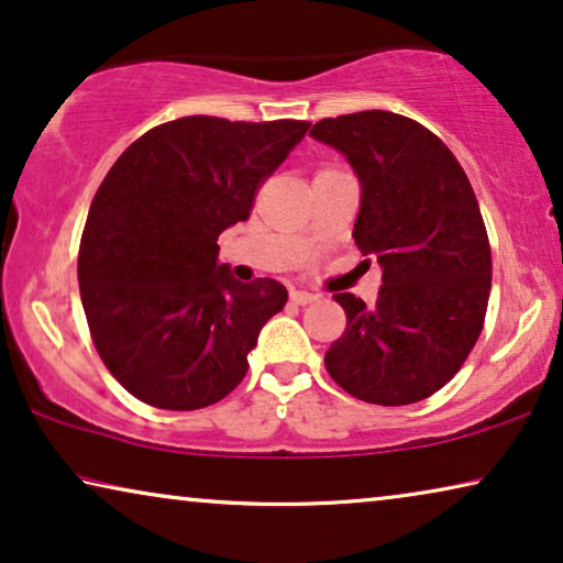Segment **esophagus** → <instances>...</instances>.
I'll return each mask as SVG.
<instances>
[{"instance_id":"obj_1","label":"esophagus","mask_w":563,"mask_h":563,"mask_svg":"<svg viewBox=\"0 0 563 563\" xmlns=\"http://www.w3.org/2000/svg\"><path fill=\"white\" fill-rule=\"evenodd\" d=\"M289 299L295 305H310V302H314V299H318V295H312V291H305V289H291Z\"/></svg>"}]
</instances>
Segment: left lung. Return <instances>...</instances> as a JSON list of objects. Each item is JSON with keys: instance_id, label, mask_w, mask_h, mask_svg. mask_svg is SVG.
I'll use <instances>...</instances> for the list:
<instances>
[{"instance_id": "left-lung-1", "label": "left lung", "mask_w": 563, "mask_h": 563, "mask_svg": "<svg viewBox=\"0 0 563 563\" xmlns=\"http://www.w3.org/2000/svg\"><path fill=\"white\" fill-rule=\"evenodd\" d=\"M361 181L353 241L382 266L374 307L333 299L345 330L325 353L338 387L368 405H412L445 387L479 341L492 251L479 202L441 137L405 114L366 110L314 122Z\"/></svg>"}]
</instances>
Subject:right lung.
<instances>
[{"label": "right lung", "mask_w": 563, "mask_h": 563, "mask_svg": "<svg viewBox=\"0 0 563 563\" xmlns=\"http://www.w3.org/2000/svg\"><path fill=\"white\" fill-rule=\"evenodd\" d=\"M307 128L191 114L137 137L99 184L79 245L81 305L99 358L141 402L199 410L243 382L287 289L235 282L218 238L249 220Z\"/></svg>", "instance_id": "1"}]
</instances>
